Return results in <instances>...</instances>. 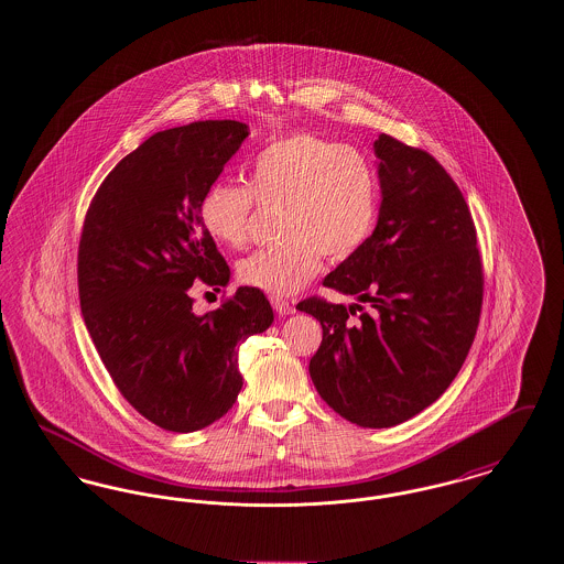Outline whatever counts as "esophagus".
Instances as JSON below:
<instances>
[{
  "label": "esophagus",
  "mask_w": 564,
  "mask_h": 564,
  "mask_svg": "<svg viewBox=\"0 0 564 564\" xmlns=\"http://www.w3.org/2000/svg\"><path fill=\"white\" fill-rule=\"evenodd\" d=\"M270 302H272V306H274V311H276L279 315H294L295 313L294 302H290V300H285V297L272 295Z\"/></svg>",
  "instance_id": "34e87169"
}]
</instances>
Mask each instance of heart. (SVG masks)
I'll list each match as a JSON object with an SVG mask.
<instances>
[{"label":"heart","instance_id":"obj_1","mask_svg":"<svg viewBox=\"0 0 564 564\" xmlns=\"http://www.w3.org/2000/svg\"><path fill=\"white\" fill-rule=\"evenodd\" d=\"M258 200L281 205L279 232L285 239L242 258L239 279L272 295L295 294L319 272L323 256L347 260L372 235L375 169L352 145L288 134L251 161L249 186L219 180L205 189L198 215L215 241L245 247Z\"/></svg>","mask_w":564,"mask_h":564}]
</instances>
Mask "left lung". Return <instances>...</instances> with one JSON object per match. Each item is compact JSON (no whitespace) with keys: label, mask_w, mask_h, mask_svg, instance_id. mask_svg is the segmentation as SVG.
<instances>
[{"label":"left lung","mask_w":564,"mask_h":564,"mask_svg":"<svg viewBox=\"0 0 564 564\" xmlns=\"http://www.w3.org/2000/svg\"><path fill=\"white\" fill-rule=\"evenodd\" d=\"M375 152V232L323 281L359 302L313 295L295 308L322 323L308 372L323 402L382 430L423 412L455 380L480 323L484 270L469 207L446 169L391 134Z\"/></svg>","instance_id":"8db88e82"}]
</instances>
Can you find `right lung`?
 <instances>
[{"label":"right lung","instance_id":"obj_1","mask_svg":"<svg viewBox=\"0 0 564 564\" xmlns=\"http://www.w3.org/2000/svg\"><path fill=\"white\" fill-rule=\"evenodd\" d=\"M249 127L200 120L152 134L118 162L82 226V317L122 398L175 433L212 425L242 387L239 345L274 322L258 288L194 315L189 288L224 290L230 269L198 207Z\"/></svg>","mask_w":564,"mask_h":564}]
</instances>
